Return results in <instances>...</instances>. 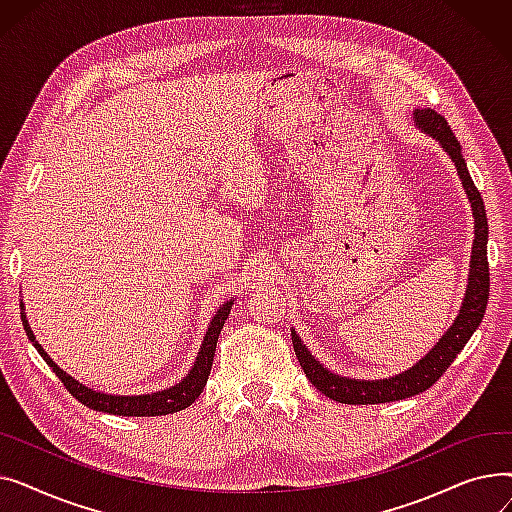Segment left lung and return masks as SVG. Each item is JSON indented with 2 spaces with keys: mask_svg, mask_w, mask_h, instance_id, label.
<instances>
[{
  "mask_svg": "<svg viewBox=\"0 0 512 512\" xmlns=\"http://www.w3.org/2000/svg\"><path fill=\"white\" fill-rule=\"evenodd\" d=\"M415 124L427 137L436 139L442 149L450 155L454 161L456 172L461 176L465 193L471 201L473 220H475V240L471 251V265H469V284L463 299V307L456 315L454 324L448 328V332L440 338V342L429 351L419 363H415L411 369L402 371L398 375L386 380H351L342 378L328 371L321 365L301 342L299 334L292 330V346L294 353L299 357V363L303 371L307 373L309 382L328 398L336 402H344V405H378V402H392L411 398L419 392H425L432 388L442 373L450 367V363L463 351L467 340L473 336L477 326L481 324L483 313H486L488 297H490V265H488V215L486 207H483V199L477 191V186L471 180V174L467 170L465 157L461 151V143L456 141L454 132L450 130L448 122L434 110H415L413 114Z\"/></svg>",
  "mask_w": 512,
  "mask_h": 512,
  "instance_id": "left-lung-1",
  "label": "left lung"
}]
</instances>
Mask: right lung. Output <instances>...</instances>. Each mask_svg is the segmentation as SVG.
Masks as SVG:
<instances>
[{"label": "right lung", "mask_w": 512, "mask_h": 512, "mask_svg": "<svg viewBox=\"0 0 512 512\" xmlns=\"http://www.w3.org/2000/svg\"><path fill=\"white\" fill-rule=\"evenodd\" d=\"M234 301L230 299L228 303H224L218 313L213 315L211 324L205 332L201 351L195 359V365L188 371V375L184 380H180L176 386L166 388L161 392H151V394H139V396H118V394H103L97 392L93 388H87L85 384H80L78 380H74L72 375H68L64 369H60L56 363L51 361V357L43 351V346L35 340V334L29 326V319H26L24 313V305L20 303V317H22V326L26 336L33 342V346L37 348V353L43 357V361L56 371L58 378L62 380V384L66 386V390L78 400L83 402L85 407L93 409V411H101V413H110V415H122V417H157V415H170V413H178L186 407H191L193 402L199 398V394L203 392L209 371H211V363H213V355H215V344H218L220 332L224 328V321L228 319V313L232 309Z\"/></svg>", "instance_id": "add662e5"}]
</instances>
